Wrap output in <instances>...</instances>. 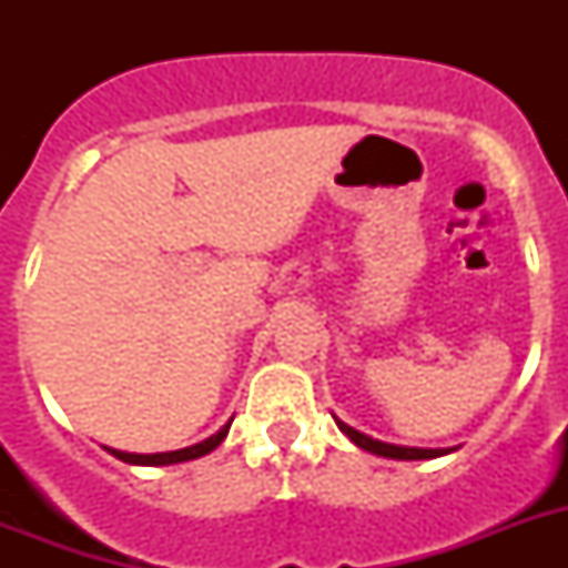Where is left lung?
<instances>
[{
    "label": "left lung",
    "instance_id": "left-lung-1",
    "mask_svg": "<svg viewBox=\"0 0 568 568\" xmlns=\"http://www.w3.org/2000/svg\"><path fill=\"white\" fill-rule=\"evenodd\" d=\"M333 418H335V415H333ZM335 424H338L341 433H344L346 438L353 440L355 446H361V449H366V453L381 455V458H393V460H433V458H440V455L455 453V446H449V449H424V446L384 444V440L369 438V435L358 433V429H353V426L344 424V420H341V418H335Z\"/></svg>",
    "mask_w": 568,
    "mask_h": 568
}]
</instances>
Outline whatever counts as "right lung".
Segmentation results:
<instances>
[{
    "instance_id": "add662e5",
    "label": "right lung",
    "mask_w": 568,
    "mask_h": 568,
    "mask_svg": "<svg viewBox=\"0 0 568 568\" xmlns=\"http://www.w3.org/2000/svg\"><path fill=\"white\" fill-rule=\"evenodd\" d=\"M230 424L233 420H227V424L219 429L215 435H210V438L199 440V444L193 446H184V449H173V453H153V455H139V453H122V449H110V446H104L113 458L124 460V464H133V466H170V464H184V460H195L202 458V455L213 453L215 446L222 444L224 438H227L230 433Z\"/></svg>"
}]
</instances>
